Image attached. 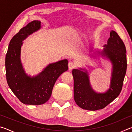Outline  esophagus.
<instances>
[{"label": "esophagus", "mask_w": 132, "mask_h": 132, "mask_svg": "<svg viewBox=\"0 0 132 132\" xmlns=\"http://www.w3.org/2000/svg\"><path fill=\"white\" fill-rule=\"evenodd\" d=\"M69 69L71 70V69H72L73 68H75L76 67V64L75 63H73V62H70V63H69Z\"/></svg>", "instance_id": "obj_1"}]
</instances>
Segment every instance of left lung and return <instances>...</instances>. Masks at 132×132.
<instances>
[{"instance_id":"1","label":"left lung","mask_w":132,"mask_h":132,"mask_svg":"<svg viewBox=\"0 0 132 132\" xmlns=\"http://www.w3.org/2000/svg\"><path fill=\"white\" fill-rule=\"evenodd\" d=\"M102 51L113 63L112 77L110 88L104 94L93 91L89 82L87 72L73 69L74 99L78 106L86 110L103 109L112 102L121 92L127 69L126 47L117 32L111 31L108 43Z\"/></svg>"}]
</instances>
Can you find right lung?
<instances>
[{
  "mask_svg": "<svg viewBox=\"0 0 132 132\" xmlns=\"http://www.w3.org/2000/svg\"><path fill=\"white\" fill-rule=\"evenodd\" d=\"M40 27L41 22L34 20L20 29L10 40L6 55V76L8 86L24 104L38 105L48 101L57 78L68 70V61L64 59L50 64L35 77L31 78L24 73L20 58L22 41L39 30Z\"/></svg>",
  "mask_w": 132,
  "mask_h": 132,
  "instance_id": "obj_1",
  "label": "right lung"
}]
</instances>
